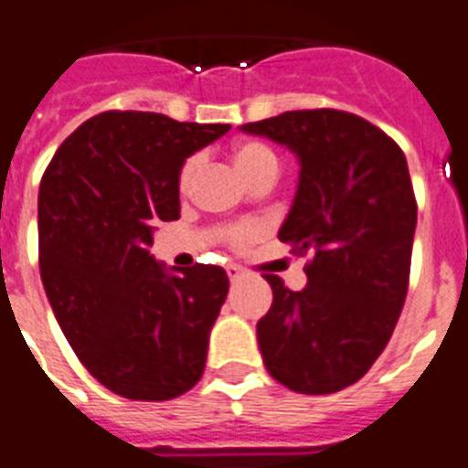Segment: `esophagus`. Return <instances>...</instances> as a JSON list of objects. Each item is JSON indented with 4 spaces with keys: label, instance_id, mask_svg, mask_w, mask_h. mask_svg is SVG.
<instances>
[{
    "label": "esophagus",
    "instance_id": "34e87169",
    "mask_svg": "<svg viewBox=\"0 0 468 468\" xmlns=\"http://www.w3.org/2000/svg\"><path fill=\"white\" fill-rule=\"evenodd\" d=\"M226 273H228V278H230V281H240L242 278V269L238 264H228L226 266Z\"/></svg>",
    "mask_w": 468,
    "mask_h": 468
}]
</instances>
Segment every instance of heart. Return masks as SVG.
Listing matches in <instances>:
<instances>
[{"mask_svg": "<svg viewBox=\"0 0 468 468\" xmlns=\"http://www.w3.org/2000/svg\"><path fill=\"white\" fill-rule=\"evenodd\" d=\"M233 161L235 168L245 176V180H250L252 176L261 174V171H278V156L271 147H266L264 143H254V140H245V143H238L233 147ZM197 168V159H187L180 168L178 186L180 190H186L187 183H190L192 174ZM226 240L235 247H242L254 238V226L252 223H235V226L226 228Z\"/></svg>", "mask_w": 468, "mask_h": 468, "instance_id": "1", "label": "heart"}]
</instances>
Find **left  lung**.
I'll use <instances>...</instances> for the list:
<instances>
[{
  "instance_id": "8db88e82",
  "label": "left lung",
  "mask_w": 468,
  "mask_h": 468,
  "mask_svg": "<svg viewBox=\"0 0 468 468\" xmlns=\"http://www.w3.org/2000/svg\"><path fill=\"white\" fill-rule=\"evenodd\" d=\"M240 131L300 159L278 240L309 257L307 288L294 292L264 276L273 290L257 324L264 364L294 392L343 390L386 349L410 288L416 199L404 152L374 123L337 109L285 112Z\"/></svg>"
}]
</instances>
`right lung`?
<instances>
[{
	"label": "right lung",
	"mask_w": 468,
	"mask_h": 468,
	"mask_svg": "<svg viewBox=\"0 0 468 468\" xmlns=\"http://www.w3.org/2000/svg\"><path fill=\"white\" fill-rule=\"evenodd\" d=\"M230 131L154 112H104L64 140L37 197L40 276L66 340L101 386L161 402L204 374L228 294L221 266L174 273L149 247L180 216L190 154Z\"/></svg>",
	"instance_id": "1"
}]
</instances>
